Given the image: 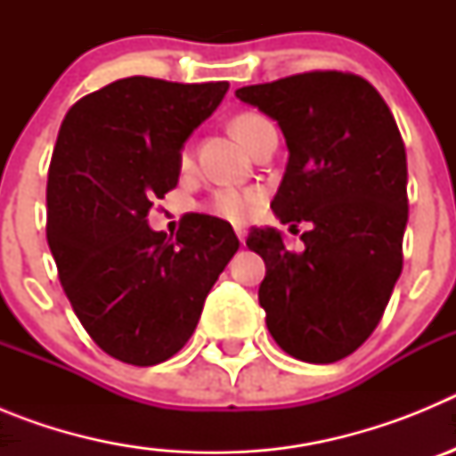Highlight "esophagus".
I'll use <instances>...</instances> for the list:
<instances>
[{"label": "esophagus", "mask_w": 456, "mask_h": 456, "mask_svg": "<svg viewBox=\"0 0 456 456\" xmlns=\"http://www.w3.org/2000/svg\"><path fill=\"white\" fill-rule=\"evenodd\" d=\"M235 235L237 240H240V244H244V241H247V228H244V225H235Z\"/></svg>", "instance_id": "obj_1"}]
</instances>
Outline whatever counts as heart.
<instances>
[{
    "instance_id": "heart-1",
    "label": "heart",
    "mask_w": 456,
    "mask_h": 456,
    "mask_svg": "<svg viewBox=\"0 0 456 456\" xmlns=\"http://www.w3.org/2000/svg\"><path fill=\"white\" fill-rule=\"evenodd\" d=\"M265 123L263 116L257 114H237L235 118L231 120V130L237 139L248 146V141H251L253 132ZM184 162H187V155H184ZM265 200L263 189L257 187H244V189H235V187H225L215 191L212 200H209L208 209L215 216L224 221H231V224H244L248 216L253 215L257 209V205Z\"/></svg>"
}]
</instances>
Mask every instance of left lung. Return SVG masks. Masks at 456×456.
Listing matches in <instances>:
<instances>
[{
  "mask_svg": "<svg viewBox=\"0 0 456 456\" xmlns=\"http://www.w3.org/2000/svg\"><path fill=\"white\" fill-rule=\"evenodd\" d=\"M235 95L285 136L273 215L310 224L301 253L276 228L248 232L267 267L257 289L267 329L289 356L336 363L368 340L402 273L409 200L397 123L377 88L349 72H304Z\"/></svg>",
  "mask_w": 456,
  "mask_h": 456,
  "instance_id": "1",
  "label": "left lung"
}]
</instances>
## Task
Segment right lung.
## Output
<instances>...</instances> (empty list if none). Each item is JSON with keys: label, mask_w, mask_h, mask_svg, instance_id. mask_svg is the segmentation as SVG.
Wrapping results in <instances>:
<instances>
[{"label": "right lung", "mask_w": 456, "mask_h": 456, "mask_svg": "<svg viewBox=\"0 0 456 456\" xmlns=\"http://www.w3.org/2000/svg\"><path fill=\"white\" fill-rule=\"evenodd\" d=\"M228 82L127 77L84 95L56 136L47 244L88 336L123 363L157 365L191 338L240 248L231 224L187 215L175 240L148 215L180 178L183 148Z\"/></svg>", "instance_id": "1"}]
</instances>
